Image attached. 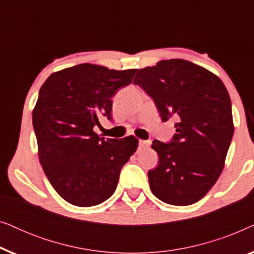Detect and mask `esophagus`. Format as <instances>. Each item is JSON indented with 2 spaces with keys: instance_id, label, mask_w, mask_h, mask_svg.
<instances>
[{
  "instance_id": "esophagus-1",
  "label": "esophagus",
  "mask_w": 254,
  "mask_h": 254,
  "mask_svg": "<svg viewBox=\"0 0 254 254\" xmlns=\"http://www.w3.org/2000/svg\"><path fill=\"white\" fill-rule=\"evenodd\" d=\"M149 145H150V141H145V140L138 141V147H140V149H147Z\"/></svg>"
}]
</instances>
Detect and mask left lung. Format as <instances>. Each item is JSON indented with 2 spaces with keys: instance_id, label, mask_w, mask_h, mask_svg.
Here are the masks:
<instances>
[{
  "instance_id": "left-lung-1",
  "label": "left lung",
  "mask_w": 254,
  "mask_h": 254,
  "mask_svg": "<svg viewBox=\"0 0 254 254\" xmlns=\"http://www.w3.org/2000/svg\"><path fill=\"white\" fill-rule=\"evenodd\" d=\"M133 83L154 99L163 121L177 120L171 142H152L159 162L148 172L151 192L173 206L197 202L220 177L234 135L227 88L213 72L182 59L140 69Z\"/></svg>"
}]
</instances>
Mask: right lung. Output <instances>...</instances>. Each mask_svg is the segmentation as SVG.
Masks as SVG:
<instances>
[{"instance_id": "right-lung-1", "label": "right lung", "mask_w": 254, "mask_h": 254, "mask_svg": "<svg viewBox=\"0 0 254 254\" xmlns=\"http://www.w3.org/2000/svg\"><path fill=\"white\" fill-rule=\"evenodd\" d=\"M136 69L82 64L52 74L40 88L32 123L45 175L62 199L78 207L114 193L137 138L99 137L93 127L111 120L112 97L130 84Z\"/></svg>"}]
</instances>
